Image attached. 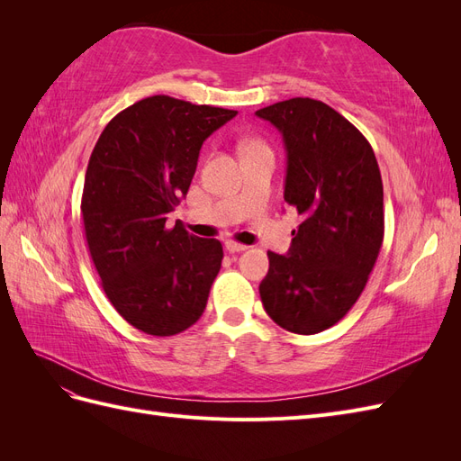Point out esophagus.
I'll return each instance as SVG.
<instances>
[{
  "instance_id": "34e87169",
  "label": "esophagus",
  "mask_w": 461,
  "mask_h": 461,
  "mask_svg": "<svg viewBox=\"0 0 461 461\" xmlns=\"http://www.w3.org/2000/svg\"><path fill=\"white\" fill-rule=\"evenodd\" d=\"M225 248L229 249L230 254H239V252H244V249H248V246L239 244V242H234V240H227V242H225Z\"/></svg>"
}]
</instances>
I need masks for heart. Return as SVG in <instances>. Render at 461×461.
Listing matches in <instances>:
<instances>
[{
    "instance_id": "heart-1",
    "label": "heart",
    "mask_w": 461,
    "mask_h": 461,
    "mask_svg": "<svg viewBox=\"0 0 461 461\" xmlns=\"http://www.w3.org/2000/svg\"><path fill=\"white\" fill-rule=\"evenodd\" d=\"M254 144H259V142H248L244 148H249V146H254Z\"/></svg>"
}]
</instances>
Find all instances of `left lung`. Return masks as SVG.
I'll use <instances>...</instances> for the list:
<instances>
[{"label": "left lung", "mask_w": 461, "mask_h": 461, "mask_svg": "<svg viewBox=\"0 0 461 461\" xmlns=\"http://www.w3.org/2000/svg\"><path fill=\"white\" fill-rule=\"evenodd\" d=\"M256 115L283 134L285 202L303 215L288 254L267 252L259 296L278 327L315 334L352 310L379 258L381 171L366 136L323 102L292 97Z\"/></svg>", "instance_id": "1"}]
</instances>
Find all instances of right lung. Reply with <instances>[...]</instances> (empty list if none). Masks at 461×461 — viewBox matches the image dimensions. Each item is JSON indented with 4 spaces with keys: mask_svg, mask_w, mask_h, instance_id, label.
<instances>
[{
    "mask_svg": "<svg viewBox=\"0 0 461 461\" xmlns=\"http://www.w3.org/2000/svg\"><path fill=\"white\" fill-rule=\"evenodd\" d=\"M239 111L151 95L107 122L88 161L82 221L95 271L119 315L173 337L202 317L222 246L167 229L196 173L202 144Z\"/></svg>",
    "mask_w": 461,
    "mask_h": 461,
    "instance_id": "right-lung-1",
    "label": "right lung"
}]
</instances>
